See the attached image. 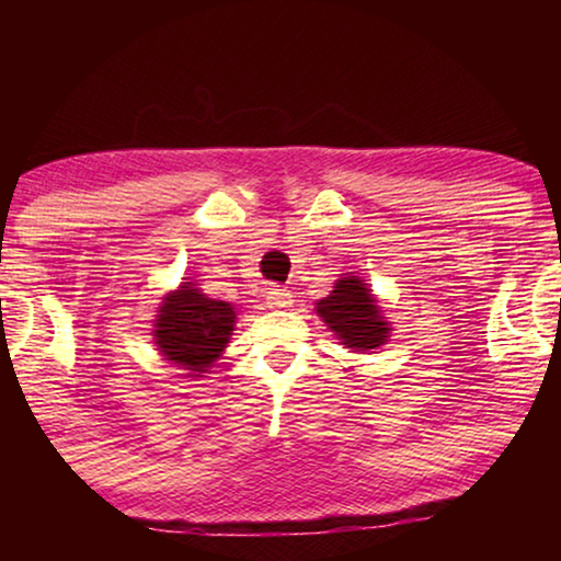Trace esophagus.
Wrapping results in <instances>:
<instances>
[{
	"label": "esophagus",
	"instance_id": "esophagus-1",
	"mask_svg": "<svg viewBox=\"0 0 561 561\" xmlns=\"http://www.w3.org/2000/svg\"><path fill=\"white\" fill-rule=\"evenodd\" d=\"M265 304L267 309H288V306L294 304V298H290L286 288H271L265 296Z\"/></svg>",
	"mask_w": 561,
	"mask_h": 561
}]
</instances>
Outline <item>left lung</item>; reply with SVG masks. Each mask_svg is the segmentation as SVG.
Returning <instances> with one entry per match:
<instances>
[{
	"instance_id": "8db88e82",
	"label": "left lung",
	"mask_w": 561,
	"mask_h": 561,
	"mask_svg": "<svg viewBox=\"0 0 561 561\" xmlns=\"http://www.w3.org/2000/svg\"><path fill=\"white\" fill-rule=\"evenodd\" d=\"M313 311L350 352L380 350L393 334V324L359 275L344 273L329 290V296L317 301Z\"/></svg>"
}]
</instances>
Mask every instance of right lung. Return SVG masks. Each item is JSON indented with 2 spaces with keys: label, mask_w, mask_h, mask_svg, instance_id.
<instances>
[{
  "label": "right lung",
  "mask_w": 561,
  "mask_h": 561,
  "mask_svg": "<svg viewBox=\"0 0 561 561\" xmlns=\"http://www.w3.org/2000/svg\"><path fill=\"white\" fill-rule=\"evenodd\" d=\"M237 327V311L229 301L209 298L198 283L183 278L168 290L152 319V344L168 365L179 367L186 378H204L225 355Z\"/></svg>",
  "instance_id": "1"
}]
</instances>
